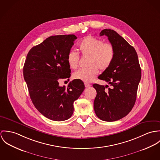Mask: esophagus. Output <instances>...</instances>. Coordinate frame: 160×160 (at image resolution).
Returning a JSON list of instances; mask_svg holds the SVG:
<instances>
[{"label":"esophagus","mask_w":160,"mask_h":160,"mask_svg":"<svg viewBox=\"0 0 160 160\" xmlns=\"http://www.w3.org/2000/svg\"><path fill=\"white\" fill-rule=\"evenodd\" d=\"M85 87L86 88H89V87H91V85L90 84H89L88 83H85Z\"/></svg>","instance_id":"obj_1"}]
</instances>
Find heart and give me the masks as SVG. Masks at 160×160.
<instances>
[{
	"label": "heart",
	"mask_w": 160,
	"mask_h": 160,
	"mask_svg": "<svg viewBox=\"0 0 160 160\" xmlns=\"http://www.w3.org/2000/svg\"><path fill=\"white\" fill-rule=\"evenodd\" d=\"M79 49L83 56H88V68L80 69L73 73V78L85 82L94 80L99 73V69L106 71L113 62L115 56V49L110 43H104L103 40L89 36L85 37L79 44ZM79 53L71 50L67 57L68 64L72 69L78 66Z\"/></svg>",
	"instance_id": "1"
}]
</instances>
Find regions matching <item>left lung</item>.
<instances>
[{"label":"left lung","instance_id":"8db88e82","mask_svg":"<svg viewBox=\"0 0 160 160\" xmlns=\"http://www.w3.org/2000/svg\"><path fill=\"white\" fill-rule=\"evenodd\" d=\"M99 36H106L115 49V56L111 66L98 78L107 82L111 88L94 84L97 94L94 109L97 117L106 122H114L126 116L134 106L141 69L138 54L117 32L102 30Z\"/></svg>","mask_w":160,"mask_h":160}]
</instances>
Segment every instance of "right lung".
I'll return each mask as SVG.
<instances>
[{
	"label": "right lung",
	"mask_w": 160,
	"mask_h": 160,
	"mask_svg": "<svg viewBox=\"0 0 160 160\" xmlns=\"http://www.w3.org/2000/svg\"><path fill=\"white\" fill-rule=\"evenodd\" d=\"M77 38L73 34L50 36L30 50L24 62L23 75L32 102L40 113L53 121L71 118L73 102L85 89L79 80H72L68 88L58 82L71 77L67 57Z\"/></svg>",
	"instance_id": "right-lung-1"
}]
</instances>
